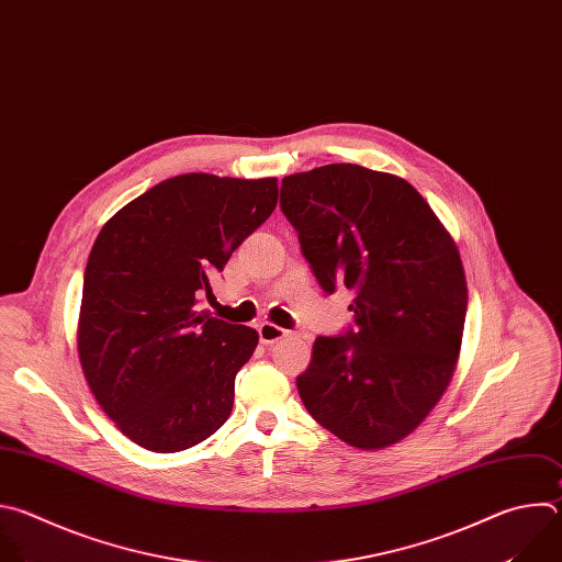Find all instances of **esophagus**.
<instances>
[{"label":"esophagus","instance_id":"1","mask_svg":"<svg viewBox=\"0 0 562 562\" xmlns=\"http://www.w3.org/2000/svg\"><path fill=\"white\" fill-rule=\"evenodd\" d=\"M257 329H259V339H261L263 346L279 344L281 339H285V336H288V329H283V327L270 323V321H263Z\"/></svg>","mask_w":562,"mask_h":562}]
</instances>
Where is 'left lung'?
<instances>
[{
  "label": "left lung",
  "instance_id": "obj_1",
  "mask_svg": "<svg viewBox=\"0 0 562 562\" xmlns=\"http://www.w3.org/2000/svg\"><path fill=\"white\" fill-rule=\"evenodd\" d=\"M318 285L357 292L355 327L316 336L296 387L312 418L361 450L412 434L450 385L463 341L468 281L459 248L401 177L329 164L281 183Z\"/></svg>",
  "mask_w": 562,
  "mask_h": 562
}]
</instances>
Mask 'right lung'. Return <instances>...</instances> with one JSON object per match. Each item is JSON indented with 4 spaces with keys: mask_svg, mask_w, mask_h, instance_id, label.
<instances>
[{
    "mask_svg": "<svg viewBox=\"0 0 562 562\" xmlns=\"http://www.w3.org/2000/svg\"><path fill=\"white\" fill-rule=\"evenodd\" d=\"M274 177L190 172L126 203L101 228L83 272L77 350L108 418L170 454L228 420L235 376L259 334L196 307L241 241L272 214Z\"/></svg>",
    "mask_w": 562,
    "mask_h": 562,
    "instance_id": "add662e5",
    "label": "right lung"
}]
</instances>
